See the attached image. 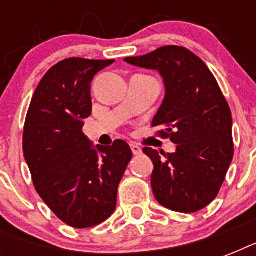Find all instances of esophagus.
<instances>
[{
    "label": "esophagus",
    "mask_w": 256,
    "mask_h": 256,
    "mask_svg": "<svg viewBox=\"0 0 256 256\" xmlns=\"http://www.w3.org/2000/svg\"><path fill=\"white\" fill-rule=\"evenodd\" d=\"M130 148H132V152L134 156H140V152H142V148H140L138 144H132Z\"/></svg>",
    "instance_id": "obj_1"
}]
</instances>
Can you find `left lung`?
Masks as SVG:
<instances>
[{
	"instance_id": "8db88e82",
	"label": "left lung",
	"mask_w": 256,
	"mask_h": 256,
	"mask_svg": "<svg viewBox=\"0 0 256 256\" xmlns=\"http://www.w3.org/2000/svg\"><path fill=\"white\" fill-rule=\"evenodd\" d=\"M130 65L158 70L164 78V104L152 128L176 144L175 152H144L154 164V196L166 208L196 212L218 195L234 156L232 116L218 82L206 64L182 46H162Z\"/></svg>"
}]
</instances>
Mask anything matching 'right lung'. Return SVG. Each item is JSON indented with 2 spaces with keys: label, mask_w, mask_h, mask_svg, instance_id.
Instances as JSON below:
<instances>
[{
  "label": "right lung",
  "mask_w": 256,
  "mask_h": 256,
  "mask_svg": "<svg viewBox=\"0 0 256 256\" xmlns=\"http://www.w3.org/2000/svg\"><path fill=\"white\" fill-rule=\"evenodd\" d=\"M112 62H58L38 84L26 114L24 156L34 187L50 210L74 228L96 226L112 216L132 156L124 140L92 148L82 132L92 114V78Z\"/></svg>",
  "instance_id": "add662e5"
}]
</instances>
